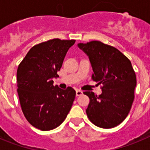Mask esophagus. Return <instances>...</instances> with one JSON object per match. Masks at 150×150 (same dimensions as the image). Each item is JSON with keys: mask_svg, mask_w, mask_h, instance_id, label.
<instances>
[{"mask_svg": "<svg viewBox=\"0 0 150 150\" xmlns=\"http://www.w3.org/2000/svg\"><path fill=\"white\" fill-rule=\"evenodd\" d=\"M76 96H79V95H83V91H80V90H76Z\"/></svg>", "mask_w": 150, "mask_h": 150, "instance_id": "1", "label": "esophagus"}]
</instances>
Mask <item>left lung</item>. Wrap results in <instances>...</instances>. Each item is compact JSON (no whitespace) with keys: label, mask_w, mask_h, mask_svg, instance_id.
<instances>
[{"label":"left lung","mask_w":150,"mask_h":150,"mask_svg":"<svg viewBox=\"0 0 150 150\" xmlns=\"http://www.w3.org/2000/svg\"><path fill=\"white\" fill-rule=\"evenodd\" d=\"M77 46L89 59L92 79L103 85L99 96L92 91L84 92L90 99L87 116L96 126L114 128L127 117L134 98L137 79L132 63L120 50L100 41Z\"/></svg>","instance_id":"1"}]
</instances>
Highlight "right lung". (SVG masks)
Listing matches in <instances>:
<instances>
[{"mask_svg":"<svg viewBox=\"0 0 150 150\" xmlns=\"http://www.w3.org/2000/svg\"><path fill=\"white\" fill-rule=\"evenodd\" d=\"M74 43V40L52 39L35 45L18 67L17 91L22 110L28 122L41 131L59 126L73 105L75 90L54 86L52 79L59 76L57 72Z\"/></svg>","mask_w":150,"mask_h":150,"instance_id":"right-lung-1","label":"right lung"}]
</instances>
